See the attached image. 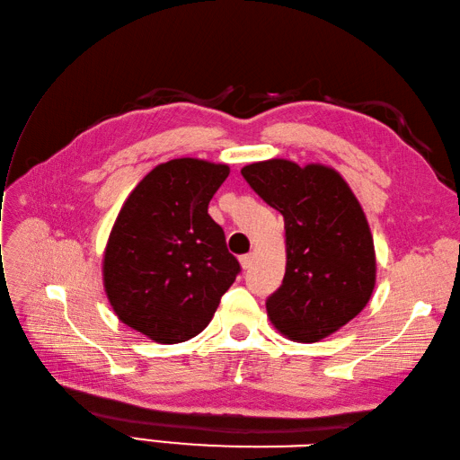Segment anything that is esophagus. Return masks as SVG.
<instances>
[{"instance_id": "obj_1", "label": "esophagus", "mask_w": 460, "mask_h": 460, "mask_svg": "<svg viewBox=\"0 0 460 460\" xmlns=\"http://www.w3.org/2000/svg\"><path fill=\"white\" fill-rule=\"evenodd\" d=\"M239 262H241V266H243L244 270L251 269V264H252V254H243L241 259H239Z\"/></svg>"}]
</instances>
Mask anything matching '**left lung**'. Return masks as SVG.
<instances>
[{
  "mask_svg": "<svg viewBox=\"0 0 460 460\" xmlns=\"http://www.w3.org/2000/svg\"><path fill=\"white\" fill-rule=\"evenodd\" d=\"M241 174L284 217L286 272L266 302L270 323L296 343L333 335L365 309L376 284L375 241L357 196L319 163L270 158Z\"/></svg>",
  "mask_w": 460,
  "mask_h": 460,
  "instance_id": "left-lung-1",
  "label": "left lung"
}]
</instances>
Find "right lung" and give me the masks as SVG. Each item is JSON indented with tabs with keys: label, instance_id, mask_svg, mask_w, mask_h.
<instances>
[{
	"label": "right lung",
	"instance_id": "1",
	"mask_svg": "<svg viewBox=\"0 0 460 460\" xmlns=\"http://www.w3.org/2000/svg\"><path fill=\"white\" fill-rule=\"evenodd\" d=\"M227 176V164L168 160L117 213L102 261L105 296L121 323L155 343L201 333L241 270L208 213Z\"/></svg>",
	"mask_w": 460,
	"mask_h": 460
}]
</instances>
